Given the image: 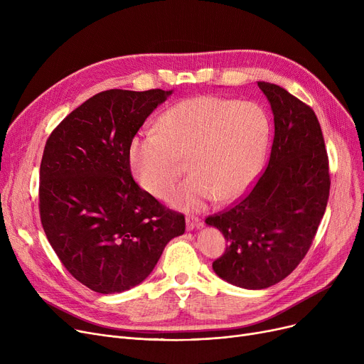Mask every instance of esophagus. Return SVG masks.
Here are the masks:
<instances>
[{
    "mask_svg": "<svg viewBox=\"0 0 364 364\" xmlns=\"http://www.w3.org/2000/svg\"><path fill=\"white\" fill-rule=\"evenodd\" d=\"M186 225H187V230H193V228L202 227V223H200V220H199L198 217L188 215V217L186 218Z\"/></svg>",
    "mask_w": 364,
    "mask_h": 364,
    "instance_id": "1",
    "label": "esophagus"
}]
</instances>
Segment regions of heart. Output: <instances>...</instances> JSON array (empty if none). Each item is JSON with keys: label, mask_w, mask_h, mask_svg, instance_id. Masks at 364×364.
I'll return each mask as SVG.
<instances>
[{"label": "heart", "mask_w": 364, "mask_h": 364, "mask_svg": "<svg viewBox=\"0 0 364 364\" xmlns=\"http://www.w3.org/2000/svg\"><path fill=\"white\" fill-rule=\"evenodd\" d=\"M270 119L252 102L196 95L171 106L156 124L131 141L134 176L149 193L165 198L188 162L192 177L169 202L200 209L209 200L228 202L252 184L270 140Z\"/></svg>", "instance_id": "1"}]
</instances>
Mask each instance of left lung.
Listing matches in <instances>:
<instances>
[{
	"label": "left lung",
	"mask_w": 364,
	"mask_h": 364,
	"mask_svg": "<svg viewBox=\"0 0 364 364\" xmlns=\"http://www.w3.org/2000/svg\"><path fill=\"white\" fill-rule=\"evenodd\" d=\"M258 87L274 114L269 165L245 196L205 220L227 240L214 272L245 289H265L296 269L314 240L331 190L314 110L276 84Z\"/></svg>",
	"instance_id": "left-lung-1"
}]
</instances>
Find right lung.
<instances>
[{"label":"right lung","instance_id":"add662e5","mask_svg":"<svg viewBox=\"0 0 364 364\" xmlns=\"http://www.w3.org/2000/svg\"><path fill=\"white\" fill-rule=\"evenodd\" d=\"M172 90H107L57 125L40 168V215L65 269L94 292L141 283L166 243L186 230L131 176L129 146Z\"/></svg>","mask_w":364,"mask_h":364}]
</instances>
